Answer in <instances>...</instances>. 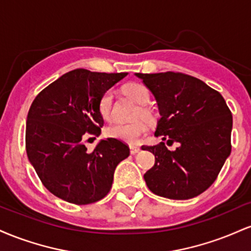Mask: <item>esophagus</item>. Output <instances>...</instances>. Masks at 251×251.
<instances>
[{"label":"esophagus","instance_id":"obj_1","mask_svg":"<svg viewBox=\"0 0 251 251\" xmlns=\"http://www.w3.org/2000/svg\"><path fill=\"white\" fill-rule=\"evenodd\" d=\"M129 151H131V154H137L140 151V148H138V146H129Z\"/></svg>","mask_w":251,"mask_h":251}]
</instances>
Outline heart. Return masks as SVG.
Returning <instances> with one entry per match:
<instances>
[{"label": "heart", "instance_id": "obj_1", "mask_svg": "<svg viewBox=\"0 0 251 251\" xmlns=\"http://www.w3.org/2000/svg\"><path fill=\"white\" fill-rule=\"evenodd\" d=\"M125 93L139 105L145 106L150 102L151 94L149 88L142 83H128L125 86ZM113 93L107 91L102 94L99 101V112L105 120L113 118ZM137 117H144L131 123H114L105 129L107 137L120 140L126 144H138L149 131V122L153 119V113L148 107H140L137 112Z\"/></svg>", "mask_w": 251, "mask_h": 251}]
</instances>
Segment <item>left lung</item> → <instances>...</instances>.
I'll use <instances>...</instances> for the list:
<instances>
[{
	"instance_id": "8db88e82",
	"label": "left lung",
	"mask_w": 251,
	"mask_h": 251,
	"mask_svg": "<svg viewBox=\"0 0 251 251\" xmlns=\"http://www.w3.org/2000/svg\"><path fill=\"white\" fill-rule=\"evenodd\" d=\"M157 100L160 119L155 137L178 143L170 151L162 142L142 146L154 154L155 163L144 179L152 192L170 200H189L211 185L231 152V111L220 92L184 73L143 74Z\"/></svg>"
}]
</instances>
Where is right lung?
Segmentation results:
<instances>
[{
  "label": "right lung",
  "mask_w": 251,
  "mask_h": 251,
  "mask_svg": "<svg viewBox=\"0 0 251 251\" xmlns=\"http://www.w3.org/2000/svg\"><path fill=\"white\" fill-rule=\"evenodd\" d=\"M127 73L71 71L48 85L31 103L25 125L28 159L56 197L85 205L102 200L117 165L129 155L120 140H100L87 152L83 139L101 133L100 98Z\"/></svg>",
  "instance_id": "obj_1"
}]
</instances>
